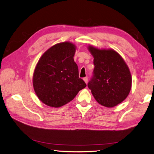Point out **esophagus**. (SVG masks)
<instances>
[{
    "instance_id": "esophagus-1",
    "label": "esophagus",
    "mask_w": 154,
    "mask_h": 154,
    "mask_svg": "<svg viewBox=\"0 0 154 154\" xmlns=\"http://www.w3.org/2000/svg\"><path fill=\"white\" fill-rule=\"evenodd\" d=\"M84 80L85 82H86V84H87V83H88V77H85V78H84Z\"/></svg>"
}]
</instances>
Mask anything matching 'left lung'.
Instances as JSON below:
<instances>
[{
	"instance_id": "left-lung-1",
	"label": "left lung",
	"mask_w": 154,
	"mask_h": 154,
	"mask_svg": "<svg viewBox=\"0 0 154 154\" xmlns=\"http://www.w3.org/2000/svg\"><path fill=\"white\" fill-rule=\"evenodd\" d=\"M93 55V76L88 84L99 103L112 107L123 101L129 94L132 78L129 68L120 54L112 49H99L89 46Z\"/></svg>"
}]
</instances>
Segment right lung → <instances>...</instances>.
I'll list each match as a JSON object with an SVG mask.
<instances>
[{
    "label": "right lung",
    "instance_id": "1",
    "mask_svg": "<svg viewBox=\"0 0 154 154\" xmlns=\"http://www.w3.org/2000/svg\"><path fill=\"white\" fill-rule=\"evenodd\" d=\"M75 51L73 43H60L40 58L34 70L33 85L37 96L43 103L52 107H61L86 88L74 60Z\"/></svg>",
    "mask_w": 154,
    "mask_h": 154
}]
</instances>
